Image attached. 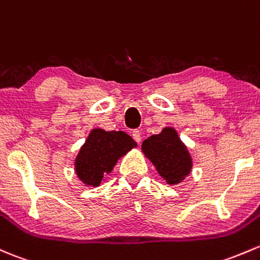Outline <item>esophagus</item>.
<instances>
[{
    "label": "esophagus",
    "instance_id": "34e87169",
    "mask_svg": "<svg viewBox=\"0 0 260 260\" xmlns=\"http://www.w3.org/2000/svg\"><path fill=\"white\" fill-rule=\"evenodd\" d=\"M132 137H133V139H135L136 142H137V143H139V142L142 141V137H141V132H139L138 129H135L132 132Z\"/></svg>",
    "mask_w": 260,
    "mask_h": 260
}]
</instances>
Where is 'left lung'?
<instances>
[{
  "label": "left lung",
  "mask_w": 260,
  "mask_h": 260,
  "mask_svg": "<svg viewBox=\"0 0 260 260\" xmlns=\"http://www.w3.org/2000/svg\"><path fill=\"white\" fill-rule=\"evenodd\" d=\"M142 151L169 184L180 182L192 168L189 153L173 128H165L159 135L146 139Z\"/></svg>",
  "instance_id": "obj_1"
}]
</instances>
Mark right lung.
Instances as JSON below:
<instances>
[{"label": "right lung", "mask_w": 260, "mask_h": 260, "mask_svg": "<svg viewBox=\"0 0 260 260\" xmlns=\"http://www.w3.org/2000/svg\"><path fill=\"white\" fill-rule=\"evenodd\" d=\"M136 146L131 136L118 132L93 129L76 159V172L87 185H98L109 173L117 159Z\"/></svg>", "instance_id": "1"}]
</instances>
